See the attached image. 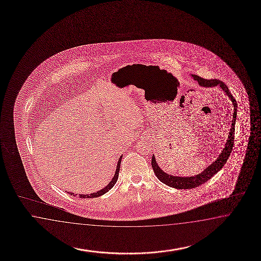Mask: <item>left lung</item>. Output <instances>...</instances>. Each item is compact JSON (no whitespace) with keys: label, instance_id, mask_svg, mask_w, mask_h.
<instances>
[{"label":"left lung","instance_id":"left-lung-1","mask_svg":"<svg viewBox=\"0 0 261 261\" xmlns=\"http://www.w3.org/2000/svg\"><path fill=\"white\" fill-rule=\"evenodd\" d=\"M195 81H197L200 86L204 87H212V86H216L219 85L225 93L227 94V96L231 99L233 107H234V112H233V119H232L231 129L228 135V139L226 141V147L221 152L219 157L216 159L215 163H213L211 166H208L202 173L198 174L195 177H175L168 174L165 173L161 168L158 167L155 158L152 155L151 157V166L154 173L156 175L157 178L162 181L163 184L174 187L176 189H191V188H196L197 186H201L204 182L208 181L211 178H213L215 174L217 173L221 168L224 167L226 164L228 157L231 153L233 145H234V138H235V122H236V116H237V102L232 95L231 93L229 92L228 88L224 82L219 81V80H205L200 77L199 75H192Z\"/></svg>","mask_w":261,"mask_h":261}]
</instances>
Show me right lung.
I'll list each match as a JSON object with an SVG mask.
<instances>
[{
    "label": "right lung",
    "mask_w": 261,
    "mask_h": 261,
    "mask_svg": "<svg viewBox=\"0 0 261 261\" xmlns=\"http://www.w3.org/2000/svg\"><path fill=\"white\" fill-rule=\"evenodd\" d=\"M121 161H122V156L120 157V159H119V161H118V166H117L116 172H115V175H114V177H113V179L112 180L110 181V185L108 186H106L104 189H102V190H100V191L96 192V193H93V194H91V195H80V197L81 198H93V197H98L100 196H102V195H104L106 194L107 192L110 190L114 185L116 184L117 180H118V177H119V171H120V167H121ZM70 195H73V196H76V194H72V193H70Z\"/></svg>",
    "instance_id": "obj_1"
}]
</instances>
